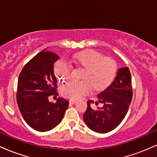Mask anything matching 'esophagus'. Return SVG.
Returning <instances> with one entry per match:
<instances>
[{"label":"esophagus","mask_w":157,"mask_h":157,"mask_svg":"<svg viewBox=\"0 0 157 157\" xmlns=\"http://www.w3.org/2000/svg\"><path fill=\"white\" fill-rule=\"evenodd\" d=\"M77 102L76 100H69V104L70 105H74V104H75Z\"/></svg>","instance_id":"34e87169"}]
</instances>
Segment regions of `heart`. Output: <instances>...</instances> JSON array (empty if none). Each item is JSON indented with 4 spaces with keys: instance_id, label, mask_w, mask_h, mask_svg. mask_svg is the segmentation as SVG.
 <instances>
[{
    "instance_id": "obj_1",
    "label": "heart",
    "mask_w": 157,
    "mask_h": 157,
    "mask_svg": "<svg viewBox=\"0 0 157 157\" xmlns=\"http://www.w3.org/2000/svg\"><path fill=\"white\" fill-rule=\"evenodd\" d=\"M73 63L83 68L81 80H71L60 88L63 97L79 100L89 92L93 87L95 91H102L112 83L117 74V63L112 58L104 57L100 52L86 51L73 56ZM55 74L60 82H64L71 76V66L63 60L55 65Z\"/></svg>"
}]
</instances>
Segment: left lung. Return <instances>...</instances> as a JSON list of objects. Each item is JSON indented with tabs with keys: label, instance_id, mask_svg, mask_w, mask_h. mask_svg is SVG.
<instances>
[{
	"label": "left lung",
	"instance_id": "obj_1",
	"mask_svg": "<svg viewBox=\"0 0 157 157\" xmlns=\"http://www.w3.org/2000/svg\"><path fill=\"white\" fill-rule=\"evenodd\" d=\"M132 86L129 68H119L114 80L107 89L97 95V101L103 103L102 108L94 109L87 102V109L83 114V120L91 130L105 134L113 130L120 125L128 112L132 100Z\"/></svg>",
	"mask_w": 157,
	"mask_h": 157
}]
</instances>
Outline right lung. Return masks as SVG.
Listing matches in <instances>:
<instances>
[{"mask_svg":"<svg viewBox=\"0 0 157 157\" xmlns=\"http://www.w3.org/2000/svg\"><path fill=\"white\" fill-rule=\"evenodd\" d=\"M58 56L45 48L39 52L21 71L17 82V102L23 119L36 131H48L62 121L68 101L59 97L50 102V95L56 92L57 79L54 63Z\"/></svg>","mask_w":157,"mask_h":157,"instance_id":"obj_1","label":"right lung"}]
</instances>
